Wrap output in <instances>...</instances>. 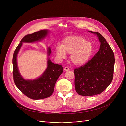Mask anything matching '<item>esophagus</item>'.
Instances as JSON below:
<instances>
[{"instance_id":"esophagus-1","label":"esophagus","mask_w":126,"mask_h":126,"mask_svg":"<svg viewBox=\"0 0 126 126\" xmlns=\"http://www.w3.org/2000/svg\"><path fill=\"white\" fill-rule=\"evenodd\" d=\"M64 69V70H65V71H69V68L68 67H65Z\"/></svg>"}]
</instances>
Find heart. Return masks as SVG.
<instances>
[{
    "label": "heart",
    "mask_w": 126,
    "mask_h": 126,
    "mask_svg": "<svg viewBox=\"0 0 126 126\" xmlns=\"http://www.w3.org/2000/svg\"><path fill=\"white\" fill-rule=\"evenodd\" d=\"M93 52L92 44L80 36H70L64 38L61 45L55 48L57 55L63 58L70 54V60L76 66L84 65L90 58Z\"/></svg>",
    "instance_id": "heart-1"
}]
</instances>
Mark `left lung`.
<instances>
[{
    "label": "left lung",
    "mask_w": 126,
    "mask_h": 126,
    "mask_svg": "<svg viewBox=\"0 0 126 126\" xmlns=\"http://www.w3.org/2000/svg\"><path fill=\"white\" fill-rule=\"evenodd\" d=\"M97 35L100 47L96 54L85 65L74 69L75 90L80 95L92 96L101 93L111 83L114 74V52L103 36Z\"/></svg>",
    "instance_id": "8db88e82"
}]
</instances>
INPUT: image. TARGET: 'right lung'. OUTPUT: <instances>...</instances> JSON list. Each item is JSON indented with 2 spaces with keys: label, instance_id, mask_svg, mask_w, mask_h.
Masks as SVG:
<instances>
[{
  "label": "right lung",
  "instance_id": "add662e5",
  "mask_svg": "<svg viewBox=\"0 0 126 126\" xmlns=\"http://www.w3.org/2000/svg\"><path fill=\"white\" fill-rule=\"evenodd\" d=\"M49 30L43 29L28 34L21 39L15 50L12 58L13 77L15 85L27 97L33 100H39L49 97L53 93L55 83L63 71L60 65L53 63L49 58L47 67L43 74L34 80H26L20 74L17 62V57L23 42L33 43L40 41L48 34ZM51 53L50 47L47 49L48 57Z\"/></svg>",
  "mask_w": 126,
  "mask_h": 126
}]
</instances>
